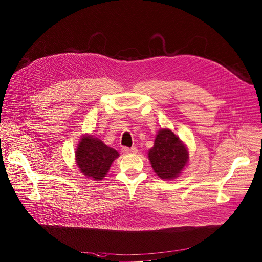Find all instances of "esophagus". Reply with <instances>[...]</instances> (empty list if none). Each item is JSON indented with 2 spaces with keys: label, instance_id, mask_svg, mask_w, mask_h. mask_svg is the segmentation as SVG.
Returning <instances> with one entry per match:
<instances>
[{
  "label": "esophagus",
  "instance_id": "1",
  "mask_svg": "<svg viewBox=\"0 0 262 262\" xmlns=\"http://www.w3.org/2000/svg\"><path fill=\"white\" fill-rule=\"evenodd\" d=\"M122 152L124 153V154H136L137 152H138V149L137 148H126V147H124V148H122Z\"/></svg>",
  "mask_w": 262,
  "mask_h": 262
}]
</instances>
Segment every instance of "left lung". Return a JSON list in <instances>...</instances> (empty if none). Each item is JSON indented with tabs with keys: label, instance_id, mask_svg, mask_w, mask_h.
<instances>
[{
	"label": "left lung",
	"instance_id": "obj_1",
	"mask_svg": "<svg viewBox=\"0 0 262 262\" xmlns=\"http://www.w3.org/2000/svg\"><path fill=\"white\" fill-rule=\"evenodd\" d=\"M154 172L163 180L177 178L189 162L186 145L170 128H161L148 152Z\"/></svg>",
	"mask_w": 262,
	"mask_h": 262
}]
</instances>
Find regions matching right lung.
Instances as JSON below:
<instances>
[{
	"label": "right lung",
	"mask_w": 262,
	"mask_h": 262,
	"mask_svg": "<svg viewBox=\"0 0 262 262\" xmlns=\"http://www.w3.org/2000/svg\"><path fill=\"white\" fill-rule=\"evenodd\" d=\"M119 154L92 135H83L75 152V160L81 173L93 180H102Z\"/></svg>",
	"instance_id": "obj_1"
}]
</instances>
